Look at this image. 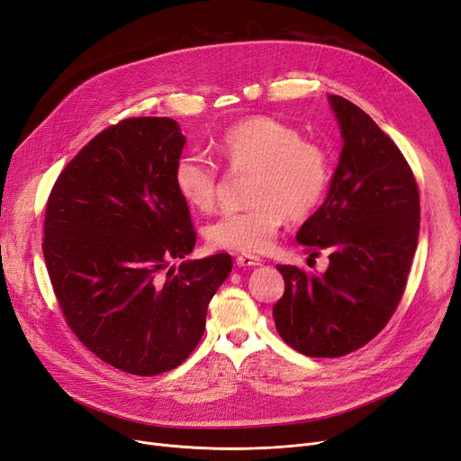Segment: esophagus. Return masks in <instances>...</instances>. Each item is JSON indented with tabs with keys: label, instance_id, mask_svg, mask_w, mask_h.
<instances>
[{
	"label": "esophagus",
	"instance_id": "34e87169",
	"mask_svg": "<svg viewBox=\"0 0 461 461\" xmlns=\"http://www.w3.org/2000/svg\"><path fill=\"white\" fill-rule=\"evenodd\" d=\"M235 262L239 267H258L262 266V259H259L258 256H252V254H239L235 258Z\"/></svg>",
	"mask_w": 461,
	"mask_h": 461
}]
</instances>
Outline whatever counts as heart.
<instances>
[{
  "mask_svg": "<svg viewBox=\"0 0 461 461\" xmlns=\"http://www.w3.org/2000/svg\"><path fill=\"white\" fill-rule=\"evenodd\" d=\"M218 156L231 171H254L247 199L250 207L220 216L207 228L216 249L259 254L273 247L290 220L311 216L331 185L328 150L297 128L273 116H252L230 126L218 141ZM175 188L202 212L216 207L220 167L203 154L188 152L176 159Z\"/></svg>",
  "mask_w": 461,
  "mask_h": 461,
  "instance_id": "1",
  "label": "heart"
}]
</instances>
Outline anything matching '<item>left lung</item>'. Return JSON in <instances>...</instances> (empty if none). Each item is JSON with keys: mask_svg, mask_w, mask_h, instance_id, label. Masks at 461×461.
I'll return each mask as SVG.
<instances>
[{"mask_svg": "<svg viewBox=\"0 0 461 461\" xmlns=\"http://www.w3.org/2000/svg\"><path fill=\"white\" fill-rule=\"evenodd\" d=\"M343 152L330 194L295 239L312 258L328 254L324 275L276 266L285 294L273 307L278 335L311 357H341L366 347L402 302L420 230L414 173L369 114L330 95Z\"/></svg>", "mask_w": 461, "mask_h": 461, "instance_id": "1", "label": "left lung"}]
</instances>
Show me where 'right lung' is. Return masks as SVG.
I'll list each match as a JSON object with an SVG mask.
<instances>
[{"label":"right lung","instance_id":"right-lung-1","mask_svg":"<svg viewBox=\"0 0 461 461\" xmlns=\"http://www.w3.org/2000/svg\"><path fill=\"white\" fill-rule=\"evenodd\" d=\"M183 147L173 118L120 120L59 173L45 211L43 256L68 326L105 364L139 376L194 352L233 267L222 252L167 269L197 239L173 178Z\"/></svg>","mask_w":461,"mask_h":461}]
</instances>
